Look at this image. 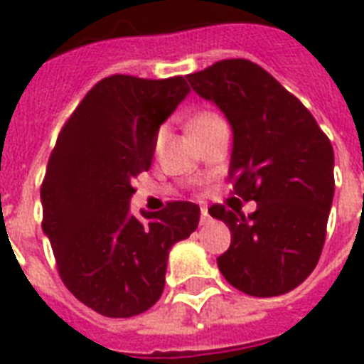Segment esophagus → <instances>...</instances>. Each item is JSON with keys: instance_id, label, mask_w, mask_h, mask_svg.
I'll return each instance as SVG.
<instances>
[{"instance_id": "1", "label": "esophagus", "mask_w": 364, "mask_h": 364, "mask_svg": "<svg viewBox=\"0 0 364 364\" xmlns=\"http://www.w3.org/2000/svg\"><path fill=\"white\" fill-rule=\"evenodd\" d=\"M200 223H202V225L210 223V211H208V208H202V210H200Z\"/></svg>"}]
</instances>
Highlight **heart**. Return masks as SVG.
<instances>
[{
	"instance_id": "heart-1",
	"label": "heart",
	"mask_w": 364,
	"mask_h": 364,
	"mask_svg": "<svg viewBox=\"0 0 364 364\" xmlns=\"http://www.w3.org/2000/svg\"><path fill=\"white\" fill-rule=\"evenodd\" d=\"M221 121V117L217 115V113H211V111H202V113H198V115L194 117L193 122H191V130L198 132L202 130V128H205V126L213 124V122ZM162 137H164V128H160L159 132H156V136H154V147H159L160 143H162Z\"/></svg>"
}]
</instances>
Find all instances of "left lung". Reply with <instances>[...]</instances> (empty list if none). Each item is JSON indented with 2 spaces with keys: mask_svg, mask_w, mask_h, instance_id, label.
<instances>
[{
  "mask_svg": "<svg viewBox=\"0 0 364 364\" xmlns=\"http://www.w3.org/2000/svg\"><path fill=\"white\" fill-rule=\"evenodd\" d=\"M232 126L228 181L243 215L215 204L210 215L230 228V247L217 266L232 287L277 296L299 287L316 268L334 196L331 139L296 96L255 62L230 58L187 75Z\"/></svg>",
  "mask_w": 364,
  "mask_h": 364,
  "instance_id": "obj_1",
  "label": "left lung"
}]
</instances>
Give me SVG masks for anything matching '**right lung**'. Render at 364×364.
Wrapping results in <instances>:
<instances>
[{
  "label": "right lung",
  "instance_id": "add662e5",
  "mask_svg": "<svg viewBox=\"0 0 364 364\" xmlns=\"http://www.w3.org/2000/svg\"><path fill=\"white\" fill-rule=\"evenodd\" d=\"M185 77L111 75L62 126L41 185L43 232L64 285L105 317L143 314L164 291L168 253L200 221L193 202L130 215L132 181L151 168L160 124L188 94Z\"/></svg>",
  "mask_w": 364,
  "mask_h": 364
}]
</instances>
